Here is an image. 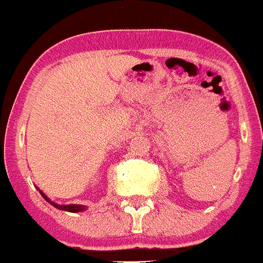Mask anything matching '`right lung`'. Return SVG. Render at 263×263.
<instances>
[{
  "instance_id": "add662e5",
  "label": "right lung",
  "mask_w": 263,
  "mask_h": 263,
  "mask_svg": "<svg viewBox=\"0 0 263 263\" xmlns=\"http://www.w3.org/2000/svg\"><path fill=\"white\" fill-rule=\"evenodd\" d=\"M39 192H41L42 196L45 197V199L48 201V203L52 204V205L55 206V208H58V210L67 211V212H73V213L81 212V211H84V210H85V206H84V205H79V204H69V205H59V204H55V203H53V201H51L50 199H48V197L46 196L45 194H43V192H42V191H39Z\"/></svg>"
}]
</instances>
